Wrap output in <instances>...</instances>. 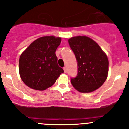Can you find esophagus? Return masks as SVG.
Masks as SVG:
<instances>
[{
    "label": "esophagus",
    "mask_w": 129,
    "mask_h": 129,
    "mask_svg": "<svg viewBox=\"0 0 129 129\" xmlns=\"http://www.w3.org/2000/svg\"><path fill=\"white\" fill-rule=\"evenodd\" d=\"M63 70H64V73H66V72H67V68H66V67H63Z\"/></svg>",
    "instance_id": "1"
}]
</instances>
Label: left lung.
Returning <instances> with one entry per match:
<instances>
[{"label": "left lung", "mask_w": 129, "mask_h": 129, "mask_svg": "<svg viewBox=\"0 0 129 129\" xmlns=\"http://www.w3.org/2000/svg\"><path fill=\"white\" fill-rule=\"evenodd\" d=\"M68 42L78 64L77 76L71 78V83L79 92H93L107 78V56L94 40L86 36L73 37Z\"/></svg>", "instance_id": "left-lung-1"}]
</instances>
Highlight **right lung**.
<instances>
[{
  "mask_svg": "<svg viewBox=\"0 0 129 129\" xmlns=\"http://www.w3.org/2000/svg\"><path fill=\"white\" fill-rule=\"evenodd\" d=\"M60 43V37H40L22 53L19 59V73L27 86L35 90H46L63 73V69L58 65L55 54Z\"/></svg>",
  "mask_w": 129,
  "mask_h": 129,
  "instance_id": "1",
  "label": "right lung"
}]
</instances>
